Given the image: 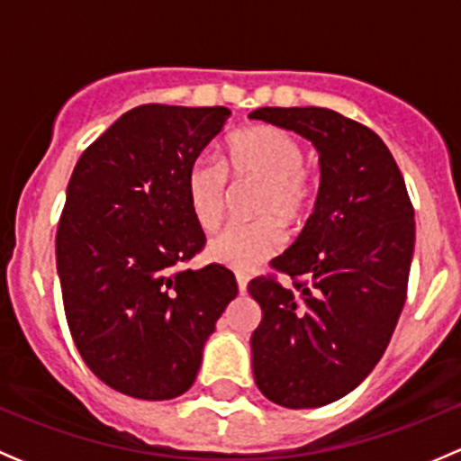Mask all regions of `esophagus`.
<instances>
[{
    "label": "esophagus",
    "instance_id": "34e87169",
    "mask_svg": "<svg viewBox=\"0 0 461 461\" xmlns=\"http://www.w3.org/2000/svg\"><path fill=\"white\" fill-rule=\"evenodd\" d=\"M236 283H239V292H240V294H245V292H248L249 276H248V274H236Z\"/></svg>",
    "mask_w": 461,
    "mask_h": 461
}]
</instances>
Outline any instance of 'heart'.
I'll use <instances>...</instances> for the list:
<instances>
[{"instance_id":"b5f03b06","label":"heart","mask_w":461,"mask_h":461,"mask_svg":"<svg viewBox=\"0 0 461 461\" xmlns=\"http://www.w3.org/2000/svg\"><path fill=\"white\" fill-rule=\"evenodd\" d=\"M196 160L185 178V196L194 221L212 231L225 212L227 176L260 185L252 222H231L207 245L213 263L234 272H254L283 248V222L290 230L303 225L317 201V178L305 169V147L299 138L274 124H252L231 133L225 160Z\"/></svg>"}]
</instances>
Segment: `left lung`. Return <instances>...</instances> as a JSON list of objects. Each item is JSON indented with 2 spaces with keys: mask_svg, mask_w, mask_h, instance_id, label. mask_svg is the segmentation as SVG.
I'll return each mask as SVG.
<instances>
[{
  "mask_svg": "<svg viewBox=\"0 0 461 461\" xmlns=\"http://www.w3.org/2000/svg\"><path fill=\"white\" fill-rule=\"evenodd\" d=\"M249 118L317 147L321 185L296 243L249 281L263 310L252 334L260 393L285 408H319L355 390L388 348L406 303L415 209L384 140L321 106H263Z\"/></svg>",
  "mask_w": 461,
  "mask_h": 461,
  "instance_id": "1",
  "label": "left lung"
}]
</instances>
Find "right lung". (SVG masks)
Returning a JSON list of instances; mask_svg holds the SVG:
<instances>
[{
  "mask_svg": "<svg viewBox=\"0 0 461 461\" xmlns=\"http://www.w3.org/2000/svg\"><path fill=\"white\" fill-rule=\"evenodd\" d=\"M230 115L136 106L88 144L68 180L55 236L64 314L91 373L129 397L187 393L239 294L222 265L183 267L204 248L185 178Z\"/></svg>",
  "mask_w": 461,
  "mask_h": 461,
  "instance_id": "right-lung-1",
  "label": "right lung"
}]
</instances>
